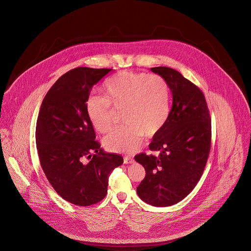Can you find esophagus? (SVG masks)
<instances>
[{"mask_svg":"<svg viewBox=\"0 0 251 251\" xmlns=\"http://www.w3.org/2000/svg\"><path fill=\"white\" fill-rule=\"evenodd\" d=\"M124 163L126 165H130V164H133L134 163V160L131 158V157H125L124 158Z\"/></svg>","mask_w":251,"mask_h":251,"instance_id":"esophagus-1","label":"esophagus"}]
</instances>
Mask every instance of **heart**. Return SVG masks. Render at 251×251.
Here are the masks:
<instances>
[{"mask_svg": "<svg viewBox=\"0 0 251 251\" xmlns=\"http://www.w3.org/2000/svg\"><path fill=\"white\" fill-rule=\"evenodd\" d=\"M104 97L91 96L85 113L92 126L101 133L113 125V109H122L125 125L114 128L103 140L112 152L131 153L145 136H153L166 125L169 116V89L158 75L120 72L106 81Z\"/></svg>", "mask_w": 251, "mask_h": 251, "instance_id": "1", "label": "heart"}]
</instances>
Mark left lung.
Segmentation results:
<instances>
[{
	"label": "left lung",
	"mask_w": 251,
	"mask_h": 251,
	"mask_svg": "<svg viewBox=\"0 0 251 251\" xmlns=\"http://www.w3.org/2000/svg\"><path fill=\"white\" fill-rule=\"evenodd\" d=\"M151 71L166 80L172 106L166 125L149 145L159 156L142 153L134 158L146 171L136 191L146 203L165 207L182 201L199 182L209 155L211 120L198 86L168 67Z\"/></svg>",
	"instance_id": "1"
}]
</instances>
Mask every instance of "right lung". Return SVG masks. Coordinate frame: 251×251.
I'll use <instances>...</instances> for the list:
<instances>
[{
    "label": "right lung",
    "instance_id": "add662e5",
    "mask_svg": "<svg viewBox=\"0 0 251 251\" xmlns=\"http://www.w3.org/2000/svg\"><path fill=\"white\" fill-rule=\"evenodd\" d=\"M111 70L78 67L67 72L48 91L38 116L36 144L42 168L56 193L75 205L103 200L109 174L124 163L121 155L100 147L85 113L93 85Z\"/></svg>",
    "mask_w": 251,
    "mask_h": 251
}]
</instances>
